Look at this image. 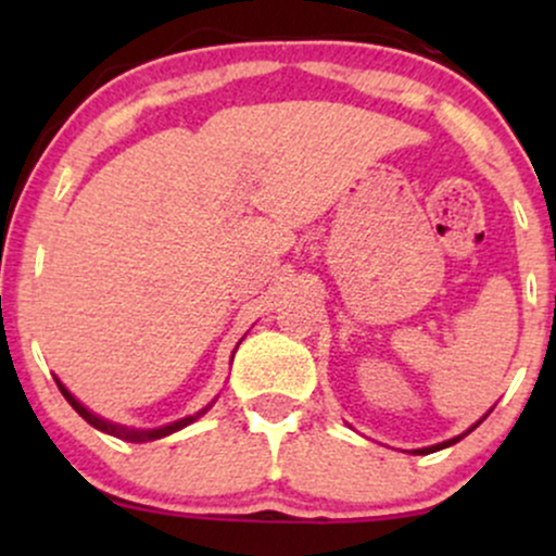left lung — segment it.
<instances>
[{"mask_svg":"<svg viewBox=\"0 0 556 556\" xmlns=\"http://www.w3.org/2000/svg\"><path fill=\"white\" fill-rule=\"evenodd\" d=\"M481 420H483V418H481ZM481 420H478V424H481ZM478 424H476V426H478ZM476 426H470V429L465 431V433H460V437H455V439H446V442H442V444H433V446H424V450H416V455H431V452H437V450H444V446H452V444H455V442H460L463 437H468V433L473 431Z\"/></svg>","mask_w":556,"mask_h":556,"instance_id":"1","label":"left lung"}]
</instances>
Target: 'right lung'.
Instances as JSON below:
<instances>
[{
	"instance_id": "1",
	"label": "right lung",
	"mask_w": 556,
	"mask_h": 556,
	"mask_svg": "<svg viewBox=\"0 0 556 556\" xmlns=\"http://www.w3.org/2000/svg\"><path fill=\"white\" fill-rule=\"evenodd\" d=\"M56 387H60V392L65 394V400L70 402V405H73V410L78 413V416H80L83 420H88V424H91L93 429H99V431H104V433H112V437H117V439H125V442H136V444H140V442H154V439L169 437V433L180 431V429H185V426H188V424H193L195 418H201L203 413H206L208 407H212V405H206V407H203L201 413H195V416L180 418V420H175V424H169V426H162V429H146V431H140V429H127V426H117V424H112V420H104V418L93 416V413L88 410L86 405H80V402L75 400L73 394L67 392V387L62 384L60 379H56Z\"/></svg>"
}]
</instances>
